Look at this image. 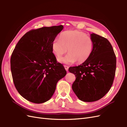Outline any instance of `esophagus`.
Masks as SVG:
<instances>
[{"label":"esophagus","instance_id":"esophagus-1","mask_svg":"<svg viewBox=\"0 0 127 127\" xmlns=\"http://www.w3.org/2000/svg\"><path fill=\"white\" fill-rule=\"evenodd\" d=\"M64 68H65V70H66V71H68V66H67V65H64Z\"/></svg>","mask_w":127,"mask_h":127}]
</instances>
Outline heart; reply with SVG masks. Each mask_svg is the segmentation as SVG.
<instances>
[{"instance_id": "heart-1", "label": "heart", "mask_w": 127, "mask_h": 127, "mask_svg": "<svg viewBox=\"0 0 127 127\" xmlns=\"http://www.w3.org/2000/svg\"><path fill=\"white\" fill-rule=\"evenodd\" d=\"M52 51L57 58L65 53L68 49L69 53L65 56L58 59L63 64H71L77 61L82 63L91 57L94 48V42L85 32L78 30L65 31L59 38L52 43Z\"/></svg>"}]
</instances>
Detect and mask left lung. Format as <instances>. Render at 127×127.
<instances>
[{
	"label": "left lung",
	"mask_w": 127,
	"mask_h": 127,
	"mask_svg": "<svg viewBox=\"0 0 127 127\" xmlns=\"http://www.w3.org/2000/svg\"><path fill=\"white\" fill-rule=\"evenodd\" d=\"M94 48L91 57L78 66L68 70L76 76L72 89L82 101L94 102L102 98L113 85L116 58L113 47L105 38L92 33Z\"/></svg>",
	"instance_id": "1"
}]
</instances>
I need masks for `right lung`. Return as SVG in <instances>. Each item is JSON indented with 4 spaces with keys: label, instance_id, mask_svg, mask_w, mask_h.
<instances>
[{
    "label": "right lung",
    "instance_id": "1",
    "mask_svg": "<svg viewBox=\"0 0 127 127\" xmlns=\"http://www.w3.org/2000/svg\"><path fill=\"white\" fill-rule=\"evenodd\" d=\"M63 25L31 30L22 37L11 57V70L20 95L32 103L49 100L57 82L66 74L52 51V43Z\"/></svg>",
    "mask_w": 127,
    "mask_h": 127
}]
</instances>
